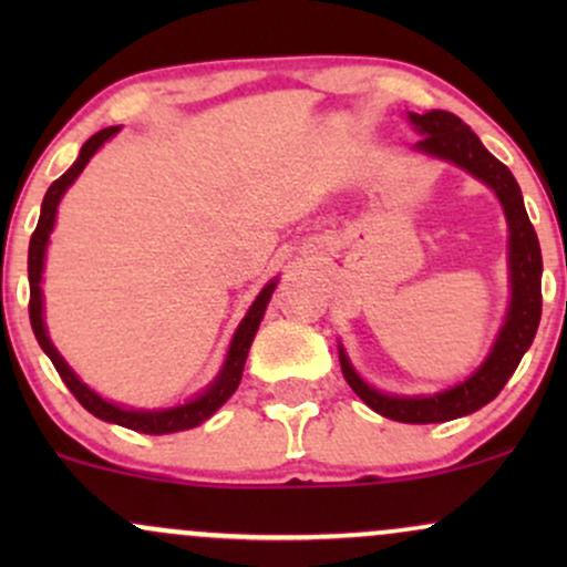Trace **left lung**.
<instances>
[{
  "mask_svg": "<svg viewBox=\"0 0 567 567\" xmlns=\"http://www.w3.org/2000/svg\"><path fill=\"white\" fill-rule=\"evenodd\" d=\"M410 125L421 135L413 152L426 154V157L451 162L461 167L485 186L493 188L501 207H504L506 226H509V306H506L504 324H501L496 341L491 351L466 381L455 383L437 394H389L357 373L349 362L347 349L338 343V360H341L343 379L354 394L383 419L402 421V424H440V421H453L461 415H470L474 410L485 408L496 396L504 383L512 379L525 351L530 349L536 338L538 320H542V247L533 231V224L525 213L523 192L504 162H498L483 146V141L472 133L470 125L451 112L432 109L426 114H408Z\"/></svg>",
  "mask_w": 567,
  "mask_h": 567,
  "instance_id": "8db88e82",
  "label": "left lung"
}]
</instances>
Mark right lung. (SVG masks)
<instances>
[{"label":"right lung","instance_id":"obj_1","mask_svg":"<svg viewBox=\"0 0 567 567\" xmlns=\"http://www.w3.org/2000/svg\"><path fill=\"white\" fill-rule=\"evenodd\" d=\"M120 133V127H106L101 133H95L84 146L80 148V157H76L74 165L69 167L61 178L53 181V186L48 188L42 199V213H39V224L34 234H31L29 243V285H31V301H29V317H31V328H34V336L42 347L44 354L53 360V365L66 386L71 389V394L80 400V405L84 410L95 415V419L109 421V424H120L125 429H133V432L141 434H173V432H186V429L199 426L202 421L210 419L216 410L224 405L229 396L237 392L239 381H243V370H245V360L247 351H250L252 338H256L258 324L264 320L266 306L271 301V292L277 288V277L271 282L264 285V290L258 292L256 301H252L247 315L239 322V328L234 330V338L229 343V351H226V360L220 365L218 375L207 383L205 389L197 396L184 402V405L175 408H159V410H146V408H127V405H116V402L106 400L90 389L74 370L69 368V362L63 360L61 351L55 349V343L50 341L48 336V324H44V298H42V271H44V256H48V243L50 234L55 229V216H58V205H61L63 194L66 188L80 178V173L84 171L93 154L103 146L106 141H112L114 135Z\"/></svg>","mask_w":567,"mask_h":567}]
</instances>
